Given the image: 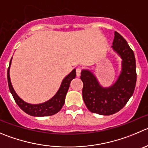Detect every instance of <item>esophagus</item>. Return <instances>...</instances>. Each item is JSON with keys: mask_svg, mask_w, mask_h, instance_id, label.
Returning <instances> with one entry per match:
<instances>
[{"mask_svg": "<svg viewBox=\"0 0 148 148\" xmlns=\"http://www.w3.org/2000/svg\"><path fill=\"white\" fill-rule=\"evenodd\" d=\"M81 71H82L81 68H79V67H78V68L76 69V75H77V77H79L80 75H81Z\"/></svg>", "mask_w": 148, "mask_h": 148, "instance_id": "1", "label": "esophagus"}]
</instances>
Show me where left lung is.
Wrapping results in <instances>:
<instances>
[{
  "label": "left lung",
  "instance_id": "8db88e82",
  "mask_svg": "<svg viewBox=\"0 0 148 148\" xmlns=\"http://www.w3.org/2000/svg\"><path fill=\"white\" fill-rule=\"evenodd\" d=\"M112 48L122 59L121 72L113 85L104 88L91 71L81 72L83 99L86 106L91 112L99 115H110L121 110L132 96L136 86L134 54L127 41L117 32H115Z\"/></svg>",
  "mask_w": 148,
  "mask_h": 148
}]
</instances>
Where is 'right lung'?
<instances>
[{"label": "right lung", "instance_id": "1", "mask_svg": "<svg viewBox=\"0 0 148 148\" xmlns=\"http://www.w3.org/2000/svg\"><path fill=\"white\" fill-rule=\"evenodd\" d=\"M12 60L10 61L9 67H8V71H7V78H8V88H9L10 91L12 93V96H13L15 102L17 104L18 106L24 112H26L28 115H32V116L42 117V116H49V115H52L57 113L64 105V100H65L64 99H65L66 94H67L68 88L70 87V82L76 76L75 69H74L70 74H68L63 79L58 91L51 99L48 100L47 102H43V103L32 105V104H29L22 100L16 94L13 86H12L9 75L10 66H11V63H12Z\"/></svg>", "mask_w": 148, "mask_h": 148}]
</instances>
